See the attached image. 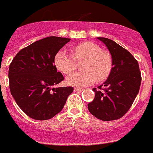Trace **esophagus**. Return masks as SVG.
I'll list each match as a JSON object with an SVG mask.
<instances>
[{"mask_svg":"<svg viewBox=\"0 0 153 153\" xmlns=\"http://www.w3.org/2000/svg\"><path fill=\"white\" fill-rule=\"evenodd\" d=\"M82 90L83 89H82V88H74V91L75 92H81Z\"/></svg>","mask_w":153,"mask_h":153,"instance_id":"34e87169","label":"esophagus"}]
</instances>
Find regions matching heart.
<instances>
[{
  "mask_svg": "<svg viewBox=\"0 0 153 153\" xmlns=\"http://www.w3.org/2000/svg\"><path fill=\"white\" fill-rule=\"evenodd\" d=\"M72 56L65 51H59L54 59L58 70L64 74H70L76 69V61L84 60L81 66L83 71L74 73L67 78L68 85L85 86L96 80L101 82L109 76L112 68V58L107 51L91 42H84L71 48Z\"/></svg>",
  "mask_w": 153,
  "mask_h": 153,
  "instance_id": "1",
  "label": "heart"
}]
</instances>
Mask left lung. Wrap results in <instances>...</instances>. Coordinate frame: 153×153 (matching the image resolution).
I'll return each instance as SVG.
<instances>
[{"mask_svg": "<svg viewBox=\"0 0 153 153\" xmlns=\"http://www.w3.org/2000/svg\"><path fill=\"white\" fill-rule=\"evenodd\" d=\"M108 48L112 68L102 85L93 89L95 97L88 104L89 112L103 121L122 118L132 106L141 82L138 62L132 54L114 41L97 38Z\"/></svg>", "mask_w": 153, "mask_h": 153, "instance_id": "8db88e82", "label": "left lung"}]
</instances>
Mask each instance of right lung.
<instances>
[{
  "label": "right lung",
  "mask_w": 153,
  "mask_h": 153,
  "mask_svg": "<svg viewBox=\"0 0 153 153\" xmlns=\"http://www.w3.org/2000/svg\"><path fill=\"white\" fill-rule=\"evenodd\" d=\"M70 38L48 37L21 49L9 65L8 79L12 97L30 118L47 120L61 111L71 86L53 88L64 80L54 59Z\"/></svg>",
  "instance_id": "add662e5"
}]
</instances>
